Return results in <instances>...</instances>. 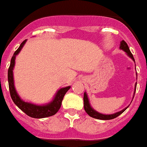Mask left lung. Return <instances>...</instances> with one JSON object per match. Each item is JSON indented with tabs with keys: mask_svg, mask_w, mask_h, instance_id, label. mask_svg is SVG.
<instances>
[{
	"mask_svg": "<svg viewBox=\"0 0 147 147\" xmlns=\"http://www.w3.org/2000/svg\"><path fill=\"white\" fill-rule=\"evenodd\" d=\"M120 49L123 50L124 52H126L127 56H128L129 57H131V59L133 60L135 63V61H134V58L133 55L131 54L127 44L126 42H124V40H122L121 42ZM135 66H136V64H135ZM136 76H137V74H136ZM136 87H137V83H136V84H135L134 97V94H135V92H136ZM83 102H84V109H85L86 112V113L90 116V117H92V118H96V119H99V120H111V119L117 118L118 116L120 115L121 114L123 113V112H124V111H125V110H126L129 106L128 105V106L126 107L125 109H122L121 111H118V112H116V113L111 114V115H105V114L99 113V112H98L97 111H96L95 109H92V107L91 106V105H90V101H89V98H88L87 93H86V92H84V96H83Z\"/></svg>",
	"mask_w": 147,
	"mask_h": 147,
	"instance_id": "left-lung-1",
	"label": "left lung"
}]
</instances>
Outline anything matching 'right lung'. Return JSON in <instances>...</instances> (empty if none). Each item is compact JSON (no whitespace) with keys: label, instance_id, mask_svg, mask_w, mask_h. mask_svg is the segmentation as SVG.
<instances>
[{"label":"right lung","instance_id":"add662e5","mask_svg":"<svg viewBox=\"0 0 147 147\" xmlns=\"http://www.w3.org/2000/svg\"><path fill=\"white\" fill-rule=\"evenodd\" d=\"M26 41V39L23 41L18 48V49L14 52L12 58H11L10 67L8 69V83H9L10 96H11V98L13 101V102L15 103V105L29 117L34 118H43L50 117V116L55 115L58 111L61 106V102L64 98V95L70 89V86L61 88L60 90H57L54 96L53 99L51 102L44 104V105H36L34 103L28 102H25L20 98V96H19V94L16 92V88L14 86L13 70L14 66H15V60H16V55L20 52Z\"/></svg>","mask_w":147,"mask_h":147}]
</instances>
